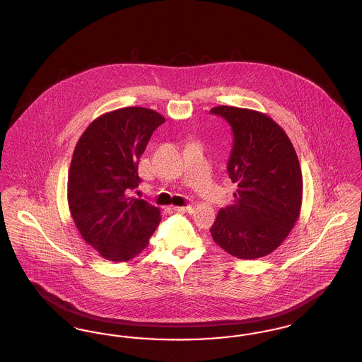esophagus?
I'll use <instances>...</instances> for the list:
<instances>
[{
  "label": "esophagus",
  "instance_id": "obj_1",
  "mask_svg": "<svg viewBox=\"0 0 362 362\" xmlns=\"http://www.w3.org/2000/svg\"><path fill=\"white\" fill-rule=\"evenodd\" d=\"M175 211H182V213H192L194 211V206L192 205H187V206H175L173 207Z\"/></svg>",
  "mask_w": 362,
  "mask_h": 362
}]
</instances>
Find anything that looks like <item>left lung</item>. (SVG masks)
<instances>
[{
  "label": "left lung",
  "mask_w": 362,
  "mask_h": 362,
  "mask_svg": "<svg viewBox=\"0 0 362 362\" xmlns=\"http://www.w3.org/2000/svg\"><path fill=\"white\" fill-rule=\"evenodd\" d=\"M233 133L228 173L238 189L210 228L213 240L232 257L262 258L286 239L303 199L300 163L286 133L270 117L239 107L210 110Z\"/></svg>",
  "instance_id": "8db88e82"
}]
</instances>
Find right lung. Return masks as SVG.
I'll list each match as a JSON object with an SVG mask.
<instances>
[{
	"label": "right lung",
	"instance_id": "obj_1",
	"mask_svg": "<svg viewBox=\"0 0 362 362\" xmlns=\"http://www.w3.org/2000/svg\"><path fill=\"white\" fill-rule=\"evenodd\" d=\"M165 122L144 107H126L92 122L70 163L68 202L83 239L104 259L127 262L148 245L160 223L158 207L129 197L138 187V161Z\"/></svg>",
	"mask_w": 362,
	"mask_h": 362
}]
</instances>
